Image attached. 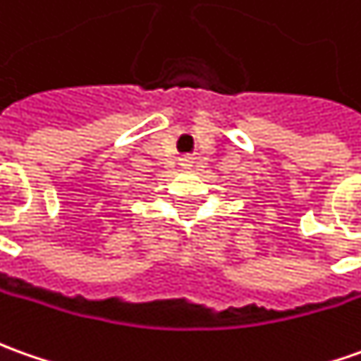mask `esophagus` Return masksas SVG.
I'll list each match as a JSON object with an SVG mask.
<instances>
[{
  "label": "esophagus",
  "instance_id": "obj_1",
  "mask_svg": "<svg viewBox=\"0 0 361 361\" xmlns=\"http://www.w3.org/2000/svg\"><path fill=\"white\" fill-rule=\"evenodd\" d=\"M180 166L183 170H191V168H193V158H190V156H188V158H181Z\"/></svg>",
  "mask_w": 361,
  "mask_h": 361
}]
</instances>
